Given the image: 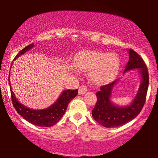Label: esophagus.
<instances>
[{
	"label": "esophagus",
	"mask_w": 158,
	"mask_h": 158,
	"mask_svg": "<svg viewBox=\"0 0 158 158\" xmlns=\"http://www.w3.org/2000/svg\"><path fill=\"white\" fill-rule=\"evenodd\" d=\"M87 89H88V88L85 85H81L79 87V91H78L79 94L83 95L84 94H85L86 91H87Z\"/></svg>",
	"instance_id": "esophagus-1"
}]
</instances>
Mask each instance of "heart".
<instances>
[{"mask_svg": "<svg viewBox=\"0 0 158 158\" xmlns=\"http://www.w3.org/2000/svg\"><path fill=\"white\" fill-rule=\"evenodd\" d=\"M74 66L83 72H89L91 81L98 85H102L111 81L116 76L120 60L114 53L86 50L75 55Z\"/></svg>", "mask_w": 158, "mask_h": 158, "instance_id": "1", "label": "heart"}]
</instances>
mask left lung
Masks as SVG:
<instances>
[{"instance_id":"left-lung-1","label":"left lung","mask_w":158,"mask_h":158,"mask_svg":"<svg viewBox=\"0 0 158 158\" xmlns=\"http://www.w3.org/2000/svg\"><path fill=\"white\" fill-rule=\"evenodd\" d=\"M129 60L125 71L131 69H139L142 82L135 100L127 107H117L110 101L113 86L118 80L106 85H101L100 90L96 94L97 101L92 110V116L99 124L107 128H114L126 124L132 120L141 112L146 101L149 85V73L143 59L133 49H129Z\"/></svg>"}]
</instances>
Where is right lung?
Segmentation results:
<instances>
[{"label":"right lung","mask_w":158,"mask_h":158,"mask_svg":"<svg viewBox=\"0 0 158 158\" xmlns=\"http://www.w3.org/2000/svg\"><path fill=\"white\" fill-rule=\"evenodd\" d=\"M33 47L34 44L32 43V44L26 47L25 48L21 49L15 57L14 60L16 59L21 55H23V53H25V52L28 51ZM9 86H10V81ZM77 92H78L77 89L64 90L62 92V95L58 98V100L52 106L46 109L42 110H33L29 109V108L26 107L25 106L19 103L15 97L11 88H10V96H11L10 97H11L13 106H14L16 111L24 119L32 124L36 125V126L49 127L57 124L60 120V118L63 116L69 103L72 101L73 98H74L77 96Z\"/></svg>","instance_id":"1"}]
</instances>
